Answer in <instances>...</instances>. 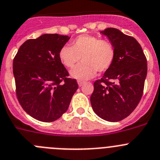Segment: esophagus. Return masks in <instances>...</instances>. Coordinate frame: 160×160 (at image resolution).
Returning <instances> with one entry per match:
<instances>
[{"label":"esophagus","mask_w":160,"mask_h":160,"mask_svg":"<svg viewBox=\"0 0 160 160\" xmlns=\"http://www.w3.org/2000/svg\"><path fill=\"white\" fill-rule=\"evenodd\" d=\"M77 83H78L79 86H80V87H81V86H83V85L84 84L85 81H83V80H78V81H77Z\"/></svg>","instance_id":"obj_1"}]
</instances>
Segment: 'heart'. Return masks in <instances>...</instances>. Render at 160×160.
<instances>
[{
    "mask_svg": "<svg viewBox=\"0 0 160 160\" xmlns=\"http://www.w3.org/2000/svg\"><path fill=\"white\" fill-rule=\"evenodd\" d=\"M58 55L62 63L68 68L74 66L81 58L82 62L70 71V75L83 80L93 77L97 71L108 70L115 60V49L108 40L82 35L72 41V46H62Z\"/></svg>",
    "mask_w": 160,
    "mask_h": 160,
    "instance_id": "1",
    "label": "heart"
}]
</instances>
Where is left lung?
Masks as SVG:
<instances>
[{
    "instance_id": "left-lung-1",
    "label": "left lung",
    "mask_w": 160,
    "mask_h": 160,
    "mask_svg": "<svg viewBox=\"0 0 160 160\" xmlns=\"http://www.w3.org/2000/svg\"><path fill=\"white\" fill-rule=\"evenodd\" d=\"M115 49V60L103 77L94 83L91 104L94 112L107 122H119L141 101L147 77V59L132 36L109 28L100 31Z\"/></svg>"
}]
</instances>
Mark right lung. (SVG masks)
Segmentation results:
<instances>
[{
    "instance_id": "right-lung-1",
    "label": "right lung",
    "mask_w": 160,
    "mask_h": 160,
    "mask_svg": "<svg viewBox=\"0 0 160 160\" xmlns=\"http://www.w3.org/2000/svg\"><path fill=\"white\" fill-rule=\"evenodd\" d=\"M69 38L44 34L28 39L13 60L18 100L30 116L41 122H54L62 117L78 88L77 80L68 77L58 55Z\"/></svg>"
}]
</instances>
